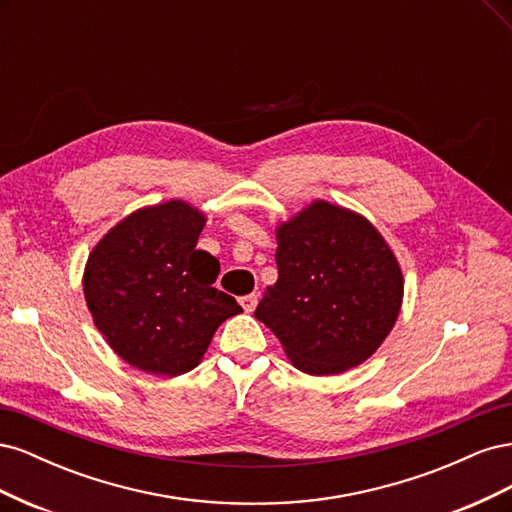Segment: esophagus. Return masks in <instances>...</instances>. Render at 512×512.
Here are the masks:
<instances>
[{"label": "esophagus", "instance_id": "34e87169", "mask_svg": "<svg viewBox=\"0 0 512 512\" xmlns=\"http://www.w3.org/2000/svg\"><path fill=\"white\" fill-rule=\"evenodd\" d=\"M239 303L243 305L245 312H254L256 305H258V294H245V297L239 299Z\"/></svg>", "mask_w": 512, "mask_h": 512}]
</instances>
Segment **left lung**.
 Masks as SVG:
<instances>
[{
	"instance_id": "left-lung-1",
	"label": "left lung",
	"mask_w": 512,
	"mask_h": 512,
	"mask_svg": "<svg viewBox=\"0 0 512 512\" xmlns=\"http://www.w3.org/2000/svg\"><path fill=\"white\" fill-rule=\"evenodd\" d=\"M275 286L254 316L305 374L331 376L369 359L391 333L404 277L361 215L316 200L277 228Z\"/></svg>"
}]
</instances>
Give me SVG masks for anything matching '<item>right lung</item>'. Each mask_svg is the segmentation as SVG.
Listing matches in <instances>:
<instances>
[{
  "label": "right lung",
  "mask_w": 512,
  "mask_h": 512,
  "mask_svg": "<svg viewBox=\"0 0 512 512\" xmlns=\"http://www.w3.org/2000/svg\"><path fill=\"white\" fill-rule=\"evenodd\" d=\"M203 213L183 200L119 222L91 252L83 288L96 327L123 361L156 376L194 369L241 305L213 286L220 260L196 250Z\"/></svg>",
  "instance_id": "right-lung-1"
}]
</instances>
